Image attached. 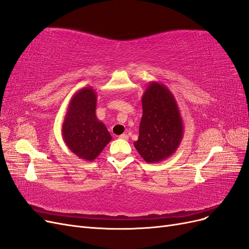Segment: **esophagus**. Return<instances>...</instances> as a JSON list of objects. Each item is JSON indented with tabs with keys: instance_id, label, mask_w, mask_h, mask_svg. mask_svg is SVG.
Here are the masks:
<instances>
[{
	"instance_id": "34e87169",
	"label": "esophagus",
	"mask_w": 249,
	"mask_h": 249,
	"mask_svg": "<svg viewBox=\"0 0 249 249\" xmlns=\"http://www.w3.org/2000/svg\"><path fill=\"white\" fill-rule=\"evenodd\" d=\"M119 138L120 139H124V140H127V139H129V135H127L126 133H124V134L120 135Z\"/></svg>"
}]
</instances>
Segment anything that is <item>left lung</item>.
I'll return each instance as SVG.
<instances>
[{"label":"left lung","mask_w":249,"mask_h":249,"mask_svg":"<svg viewBox=\"0 0 249 249\" xmlns=\"http://www.w3.org/2000/svg\"><path fill=\"white\" fill-rule=\"evenodd\" d=\"M139 137L134 142L143 160L158 163L176 153L184 136L178 103L164 84L150 82L142 96Z\"/></svg>","instance_id":"left-lung-1"}]
</instances>
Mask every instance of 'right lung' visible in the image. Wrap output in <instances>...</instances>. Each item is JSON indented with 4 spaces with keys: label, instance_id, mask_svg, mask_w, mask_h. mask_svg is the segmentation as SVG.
Masks as SVG:
<instances>
[{
    "label": "right lung",
    "instance_id": "1",
    "mask_svg": "<svg viewBox=\"0 0 249 249\" xmlns=\"http://www.w3.org/2000/svg\"><path fill=\"white\" fill-rule=\"evenodd\" d=\"M96 92L83 87L71 96L62 124V138L77 157L85 161L96 159L112 137L106 125L95 115Z\"/></svg>",
    "mask_w": 249,
    "mask_h": 249
}]
</instances>
